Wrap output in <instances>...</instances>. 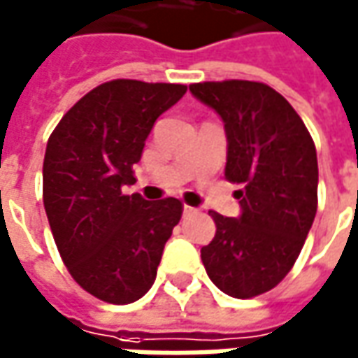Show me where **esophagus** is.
<instances>
[{"label": "esophagus", "mask_w": 358, "mask_h": 358, "mask_svg": "<svg viewBox=\"0 0 358 358\" xmlns=\"http://www.w3.org/2000/svg\"><path fill=\"white\" fill-rule=\"evenodd\" d=\"M196 208H192V206H184V215H192V213H196Z\"/></svg>", "instance_id": "1"}]
</instances>
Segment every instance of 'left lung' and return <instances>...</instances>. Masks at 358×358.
<instances>
[{"instance_id":"8db88e82","label":"left lung","mask_w":358,"mask_h":358,"mask_svg":"<svg viewBox=\"0 0 358 358\" xmlns=\"http://www.w3.org/2000/svg\"><path fill=\"white\" fill-rule=\"evenodd\" d=\"M189 92L225 123V178L239 184L241 217L210 211L215 237L201 247L211 282L247 300L292 271L317 211V155L296 109L262 82L192 84Z\"/></svg>"}]
</instances>
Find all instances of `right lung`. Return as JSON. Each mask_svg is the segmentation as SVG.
Wrapping results in <instances>:
<instances>
[{"label":"right lung","instance_id":"right-lung-1","mask_svg":"<svg viewBox=\"0 0 358 358\" xmlns=\"http://www.w3.org/2000/svg\"><path fill=\"white\" fill-rule=\"evenodd\" d=\"M188 87L111 80L78 99L46 143L43 201L72 278L108 303L143 298L182 217V201L123 194L150 129Z\"/></svg>","mask_w":358,"mask_h":358}]
</instances>
